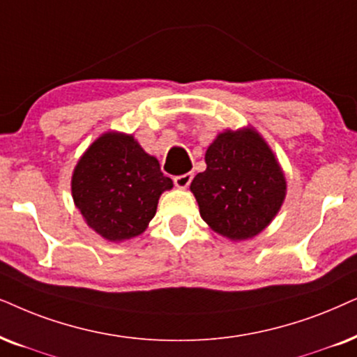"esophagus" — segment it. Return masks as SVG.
I'll return each instance as SVG.
<instances>
[{
	"instance_id": "esophagus-1",
	"label": "esophagus",
	"mask_w": 357,
	"mask_h": 357,
	"mask_svg": "<svg viewBox=\"0 0 357 357\" xmlns=\"http://www.w3.org/2000/svg\"><path fill=\"white\" fill-rule=\"evenodd\" d=\"M192 178H193L192 172L183 174V175H177V177L174 178V183H175V187H177V188H187L190 182H192Z\"/></svg>"
}]
</instances>
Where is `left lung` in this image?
Segmentation results:
<instances>
[{
	"label": "left lung",
	"instance_id": "8db88e82",
	"mask_svg": "<svg viewBox=\"0 0 357 357\" xmlns=\"http://www.w3.org/2000/svg\"><path fill=\"white\" fill-rule=\"evenodd\" d=\"M206 170L192 180L200 216L231 241H246L272 223L287 195L279 160L256 129H226L208 146Z\"/></svg>",
	"mask_w": 357,
	"mask_h": 357
}]
</instances>
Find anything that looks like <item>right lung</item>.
<instances>
[{"label":"right lung","instance_id":"1","mask_svg":"<svg viewBox=\"0 0 357 357\" xmlns=\"http://www.w3.org/2000/svg\"><path fill=\"white\" fill-rule=\"evenodd\" d=\"M174 182L132 134L108 131L91 142L72 174L73 203L85 223L111 243L142 234Z\"/></svg>","mask_w":357,"mask_h":357}]
</instances>
